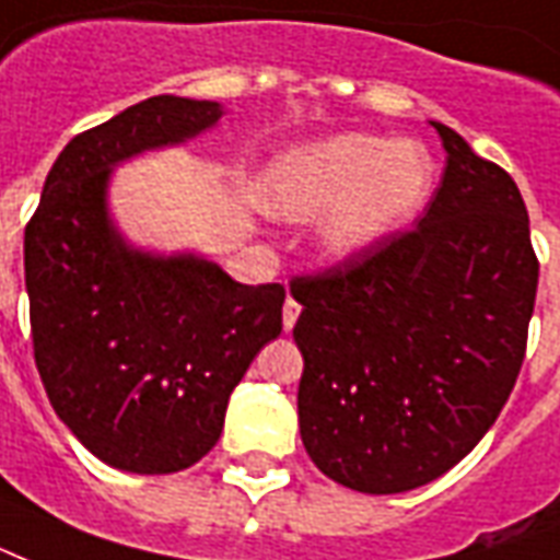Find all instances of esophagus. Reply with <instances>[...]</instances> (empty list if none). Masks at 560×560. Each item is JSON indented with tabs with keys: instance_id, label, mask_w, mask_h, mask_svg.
Wrapping results in <instances>:
<instances>
[{
	"instance_id": "34e87169",
	"label": "esophagus",
	"mask_w": 560,
	"mask_h": 560,
	"mask_svg": "<svg viewBox=\"0 0 560 560\" xmlns=\"http://www.w3.org/2000/svg\"><path fill=\"white\" fill-rule=\"evenodd\" d=\"M296 317H300V305L288 296V302H284V314H281V320H284V329L291 332L293 323H296Z\"/></svg>"
}]
</instances>
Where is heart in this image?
<instances>
[{
  "mask_svg": "<svg viewBox=\"0 0 560 560\" xmlns=\"http://www.w3.org/2000/svg\"><path fill=\"white\" fill-rule=\"evenodd\" d=\"M433 186L436 160L424 142L341 132L281 153L269 168L264 205L288 222L323 217V246L350 258L412 222Z\"/></svg>",
  "mask_w": 560,
  "mask_h": 560,
  "instance_id": "b5f03b06",
  "label": "heart"
}]
</instances>
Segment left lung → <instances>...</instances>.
<instances>
[{"label":"left lung","mask_w":560,"mask_h":560,"mask_svg":"<svg viewBox=\"0 0 560 560\" xmlns=\"http://www.w3.org/2000/svg\"><path fill=\"white\" fill-rule=\"evenodd\" d=\"M433 127L448 160L424 217L291 284L302 445L326 478L371 495L436 480L495 424L537 296L513 177Z\"/></svg>","instance_id":"left-lung-1"}]
</instances>
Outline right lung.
Returning <instances> with one entry per match:
<instances>
[{
    "mask_svg": "<svg viewBox=\"0 0 560 560\" xmlns=\"http://www.w3.org/2000/svg\"><path fill=\"white\" fill-rule=\"evenodd\" d=\"M217 101L160 94L73 136L26 225V291L40 383L106 466L189 469L213 448L228 397L281 332V284H240L196 252L130 246L109 213L115 165L196 139Z\"/></svg>",
    "mask_w": 560,
    "mask_h": 560,
    "instance_id": "right-lung-1",
    "label": "right lung"
}]
</instances>
